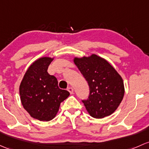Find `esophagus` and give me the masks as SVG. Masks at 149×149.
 I'll return each mask as SVG.
<instances>
[{
  "mask_svg": "<svg viewBox=\"0 0 149 149\" xmlns=\"http://www.w3.org/2000/svg\"><path fill=\"white\" fill-rule=\"evenodd\" d=\"M68 91H69V93H70V94H73V88L69 87L68 88Z\"/></svg>",
  "mask_w": 149,
  "mask_h": 149,
  "instance_id": "34e87169",
  "label": "esophagus"
}]
</instances>
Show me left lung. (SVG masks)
<instances>
[{"label": "left lung", "instance_id": "8db88e82", "mask_svg": "<svg viewBox=\"0 0 149 149\" xmlns=\"http://www.w3.org/2000/svg\"><path fill=\"white\" fill-rule=\"evenodd\" d=\"M73 62L87 81L88 98L83 100L91 116L103 118L115 111L124 95L121 76L106 59L95 54L75 57Z\"/></svg>", "mask_w": 149, "mask_h": 149}]
</instances>
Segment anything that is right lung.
Returning a JSON list of instances; mask_svg holds the SVG:
<instances>
[{
	"mask_svg": "<svg viewBox=\"0 0 149 149\" xmlns=\"http://www.w3.org/2000/svg\"><path fill=\"white\" fill-rule=\"evenodd\" d=\"M54 58L42 57L26 70L19 87L20 98L25 110L32 118L41 121L52 120L61 103L69 96L68 91L60 89L58 81L47 72Z\"/></svg>",
	"mask_w": 149,
	"mask_h": 149,
	"instance_id": "obj_1",
	"label": "right lung"
}]
</instances>
